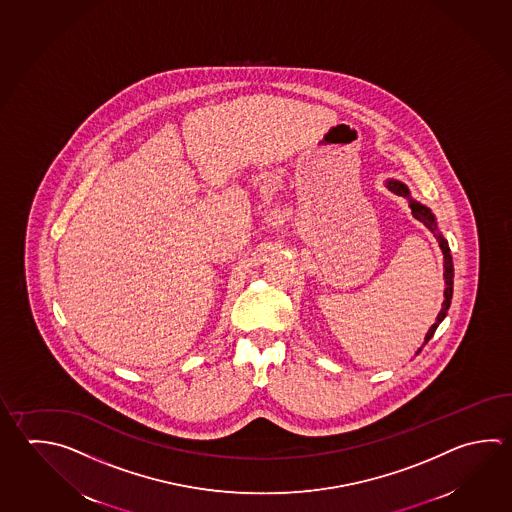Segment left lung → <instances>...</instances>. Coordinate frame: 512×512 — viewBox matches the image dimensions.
I'll return each instance as SVG.
<instances>
[{
    "label": "left lung",
    "instance_id": "8db88e82",
    "mask_svg": "<svg viewBox=\"0 0 512 512\" xmlns=\"http://www.w3.org/2000/svg\"><path fill=\"white\" fill-rule=\"evenodd\" d=\"M387 188L391 190V192H395L396 195H402V197H407L409 199V206H411V212L415 215V219L418 221L424 222L425 226L434 233V237H436V241L440 244V250L444 253V279H445V291H444V304H442V309H440V313H438V317H436V322H434L433 326L429 328L427 331V335H425L424 344H422V348H424L425 344L433 338L434 331L438 328V324L445 319V315H447V309L451 306V299H453V277H454V268H453V257H451V250H449V244L445 241L444 237H442V233L438 232V226H436V219H434L433 212L424 206V204L416 203L411 199V195H409V190H407V186L404 183H400V181H387ZM422 348L416 351V355L422 351Z\"/></svg>",
    "mask_w": 512,
    "mask_h": 512
}]
</instances>
